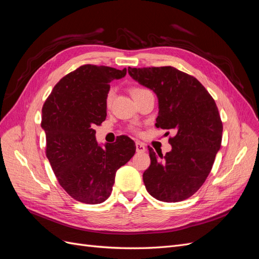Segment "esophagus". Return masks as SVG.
<instances>
[{
    "label": "esophagus",
    "mask_w": 259,
    "mask_h": 259,
    "mask_svg": "<svg viewBox=\"0 0 259 259\" xmlns=\"http://www.w3.org/2000/svg\"><path fill=\"white\" fill-rule=\"evenodd\" d=\"M147 150L146 146L143 143H136V151L137 152H145Z\"/></svg>",
    "instance_id": "obj_1"
}]
</instances>
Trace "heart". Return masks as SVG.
Wrapping results in <instances>:
<instances>
[{"instance_id":"1","label":"heart","mask_w":259,"mask_h":259,"mask_svg":"<svg viewBox=\"0 0 259 259\" xmlns=\"http://www.w3.org/2000/svg\"><path fill=\"white\" fill-rule=\"evenodd\" d=\"M146 91H148V90L143 89V88H138V86H135V88H132V89H131V94H132L133 98H135V97L139 96L140 94H143V93L146 92ZM112 99H113V91L110 90V91H109V92L107 93V96H106V105H107V106H110L111 103H112ZM134 131H136V130H134Z\"/></svg>"}]
</instances>
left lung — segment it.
<instances>
[{
	"label": "left lung",
	"mask_w": 259,
	"mask_h": 259,
	"mask_svg": "<svg viewBox=\"0 0 259 259\" xmlns=\"http://www.w3.org/2000/svg\"><path fill=\"white\" fill-rule=\"evenodd\" d=\"M128 74L158 96L155 126L175 134L165 155L149 148L151 164L143 175L147 191L163 202L190 198L204 184L221 149L223 122L215 100L194 76L174 67H130Z\"/></svg>",
	"instance_id": "8db88e82"
}]
</instances>
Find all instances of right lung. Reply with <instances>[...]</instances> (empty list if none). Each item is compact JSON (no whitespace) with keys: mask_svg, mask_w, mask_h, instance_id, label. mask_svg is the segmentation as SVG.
Segmentation results:
<instances>
[{"mask_svg":"<svg viewBox=\"0 0 259 259\" xmlns=\"http://www.w3.org/2000/svg\"><path fill=\"white\" fill-rule=\"evenodd\" d=\"M126 74L106 66L84 65L55 85L42 109L46 156L59 185L74 200L98 204L110 197L116 170L135 154L127 136L100 147L94 125L106 120L110 82Z\"/></svg>","mask_w":259,"mask_h":259,"instance_id":"add662e5","label":"right lung"}]
</instances>
